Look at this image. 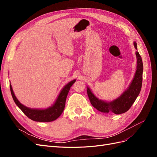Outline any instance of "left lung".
Listing matches in <instances>:
<instances>
[{
	"label": "left lung",
	"instance_id": "1",
	"mask_svg": "<svg viewBox=\"0 0 157 157\" xmlns=\"http://www.w3.org/2000/svg\"><path fill=\"white\" fill-rule=\"evenodd\" d=\"M134 46L137 50V43L136 42H134ZM136 56L137 65L134 77L129 86L117 99L111 101L101 100L95 96L90 88L87 86V94L90 103L97 110L105 113L112 112L116 115L124 113L129 110L140 94L143 80V61L137 51L136 52Z\"/></svg>",
	"mask_w": 157,
	"mask_h": 157
}]
</instances>
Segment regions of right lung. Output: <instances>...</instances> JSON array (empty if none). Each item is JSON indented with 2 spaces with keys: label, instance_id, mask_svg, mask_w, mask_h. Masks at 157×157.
Wrapping results in <instances>:
<instances>
[{
  "label": "right lung",
  "instance_id": "add662e5",
  "mask_svg": "<svg viewBox=\"0 0 157 157\" xmlns=\"http://www.w3.org/2000/svg\"><path fill=\"white\" fill-rule=\"evenodd\" d=\"M75 81L76 79H74L66 84L61 90L53 105L46 109H31L23 105L19 101L14 94L11 84H10V88L14 102L28 118L34 121L46 122L56 120L63 113L67 94L71 86Z\"/></svg>",
  "mask_w": 157,
  "mask_h": 157
}]
</instances>
